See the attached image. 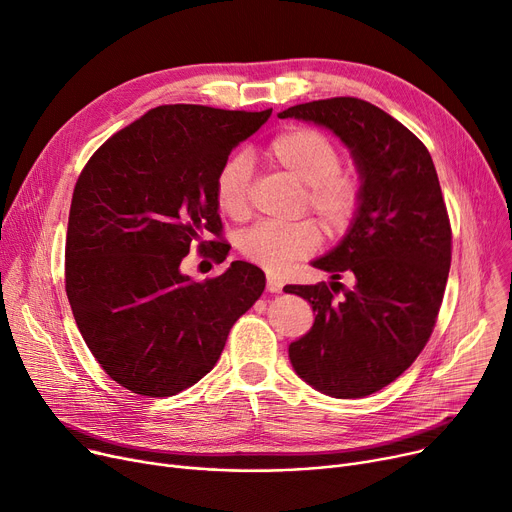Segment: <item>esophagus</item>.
<instances>
[{"label":"esophagus","instance_id":"1","mask_svg":"<svg viewBox=\"0 0 512 512\" xmlns=\"http://www.w3.org/2000/svg\"><path fill=\"white\" fill-rule=\"evenodd\" d=\"M282 280L276 276V274H267V284H265V288L270 290V292H280L282 290Z\"/></svg>","mask_w":512,"mask_h":512}]
</instances>
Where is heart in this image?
I'll return each mask as SVG.
<instances>
[{
    "label": "heart",
    "instance_id": "obj_1",
    "mask_svg": "<svg viewBox=\"0 0 512 512\" xmlns=\"http://www.w3.org/2000/svg\"><path fill=\"white\" fill-rule=\"evenodd\" d=\"M272 164L305 186L307 207L330 234L344 232L353 222L361 188L353 172L340 168V149L315 128H288L267 145ZM251 159L236 153L226 159L215 176V201L234 220L249 211ZM319 228L309 222L255 224L238 238V249L251 263L265 270H284L294 261L311 255L319 247Z\"/></svg>",
    "mask_w": 512,
    "mask_h": 512
}]
</instances>
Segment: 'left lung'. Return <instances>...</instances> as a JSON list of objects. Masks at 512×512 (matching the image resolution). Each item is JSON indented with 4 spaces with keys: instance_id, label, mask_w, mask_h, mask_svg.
Here are the masks:
<instances>
[{
    "instance_id": "left-lung-1",
    "label": "left lung",
    "mask_w": 512,
    "mask_h": 512,
    "mask_svg": "<svg viewBox=\"0 0 512 512\" xmlns=\"http://www.w3.org/2000/svg\"><path fill=\"white\" fill-rule=\"evenodd\" d=\"M278 118L330 130L359 174L351 226L332 251L311 261L330 282L284 290L315 313L311 330L288 346L299 378L321 394L363 398L411 367L442 305L452 234L436 166L409 128L363 99L292 105ZM344 273L351 289L337 282Z\"/></svg>"
}]
</instances>
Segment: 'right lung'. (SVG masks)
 Returning <instances> with one entry per match:
<instances>
[{
	"label": "right lung",
	"mask_w": 512,
	"mask_h": 512,
	"mask_svg": "<svg viewBox=\"0 0 512 512\" xmlns=\"http://www.w3.org/2000/svg\"><path fill=\"white\" fill-rule=\"evenodd\" d=\"M270 116L161 105L105 141L78 176L66 294L89 351L126 390L157 398L197 384L261 297L265 274L253 263L232 261L205 282L180 263L193 242L205 249V234H220L215 176Z\"/></svg>",
	"instance_id": "1"
}]
</instances>
